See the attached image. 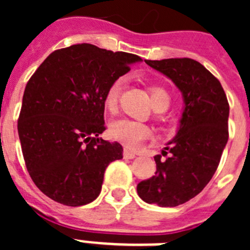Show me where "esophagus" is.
<instances>
[{
	"label": "esophagus",
	"mask_w": 250,
	"mask_h": 250,
	"mask_svg": "<svg viewBox=\"0 0 250 250\" xmlns=\"http://www.w3.org/2000/svg\"><path fill=\"white\" fill-rule=\"evenodd\" d=\"M136 156L135 152H132L130 151L129 149H124V158H126V159H134Z\"/></svg>",
	"instance_id": "obj_1"
}]
</instances>
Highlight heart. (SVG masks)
<instances>
[{"label": "heart", "instance_id": "heart-1", "mask_svg": "<svg viewBox=\"0 0 250 250\" xmlns=\"http://www.w3.org/2000/svg\"><path fill=\"white\" fill-rule=\"evenodd\" d=\"M125 77H119L111 85L105 94L104 105L109 112H115L118 109L119 99H120L121 91L125 86ZM150 98H151L152 107L155 110L165 109L167 110L170 105V96L164 87L158 85L149 86ZM109 134L114 140L120 141L121 144L130 149H135L139 145L151 136V130L146 125L136 121L129 120V119H119L112 121L109 127Z\"/></svg>", "mask_w": 250, "mask_h": 250}]
</instances>
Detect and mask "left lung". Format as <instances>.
I'll return each mask as SVG.
<instances>
[{
	"instance_id": "left-lung-1",
	"label": "left lung",
	"mask_w": 250,
	"mask_h": 250,
	"mask_svg": "<svg viewBox=\"0 0 250 250\" xmlns=\"http://www.w3.org/2000/svg\"><path fill=\"white\" fill-rule=\"evenodd\" d=\"M176 85L184 109L175 138L163 156H154L155 175L138 184L139 196L149 204L178 207L207 187L219 165L229 138V104L219 80L193 59L145 60Z\"/></svg>"
}]
</instances>
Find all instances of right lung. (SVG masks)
<instances>
[{
    "label": "right lung",
    "mask_w": 250,
    "mask_h": 250,
    "mask_svg": "<svg viewBox=\"0 0 250 250\" xmlns=\"http://www.w3.org/2000/svg\"><path fill=\"white\" fill-rule=\"evenodd\" d=\"M141 59L90 43L54 51L26 85L19 129L31 179L45 195L68 207L94 202L123 146L99 138L105 130L109 86Z\"/></svg>",
    "instance_id": "right-lung-1"
}]
</instances>
